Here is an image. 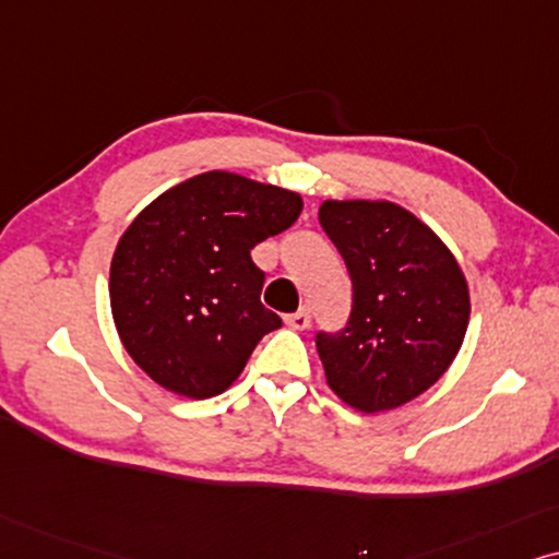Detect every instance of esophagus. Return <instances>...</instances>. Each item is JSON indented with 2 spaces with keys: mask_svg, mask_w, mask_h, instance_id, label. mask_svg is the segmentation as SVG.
Listing matches in <instances>:
<instances>
[{
  "mask_svg": "<svg viewBox=\"0 0 559 559\" xmlns=\"http://www.w3.org/2000/svg\"><path fill=\"white\" fill-rule=\"evenodd\" d=\"M286 324L292 326V330H307V326L311 324V314H309V309H299L296 311V314H288L286 317Z\"/></svg>",
  "mask_w": 559,
  "mask_h": 559,
  "instance_id": "34e87169",
  "label": "esophagus"
}]
</instances>
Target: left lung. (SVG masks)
I'll list each match as a JSON object with an SVG mask.
<instances>
[{"mask_svg": "<svg viewBox=\"0 0 559 559\" xmlns=\"http://www.w3.org/2000/svg\"><path fill=\"white\" fill-rule=\"evenodd\" d=\"M319 222L353 281L347 324L317 332L326 383L360 412H389L455 360L471 319L465 275L440 237L391 202H324Z\"/></svg>", "mask_w": 559, "mask_h": 559, "instance_id": "obj_1", "label": "left lung"}]
</instances>
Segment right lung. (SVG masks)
I'll return each mask as SVG.
<instances>
[{
  "label": "right lung",
  "mask_w": 559,
  "mask_h": 559,
  "mask_svg": "<svg viewBox=\"0 0 559 559\" xmlns=\"http://www.w3.org/2000/svg\"><path fill=\"white\" fill-rule=\"evenodd\" d=\"M294 191L210 170L160 193L119 240L111 314L132 360L163 389L217 396L281 317L260 301L250 250L299 219Z\"/></svg>",
  "instance_id": "obj_1"
}]
</instances>
